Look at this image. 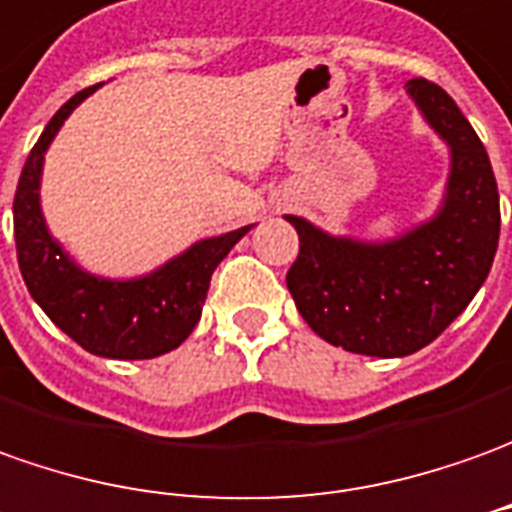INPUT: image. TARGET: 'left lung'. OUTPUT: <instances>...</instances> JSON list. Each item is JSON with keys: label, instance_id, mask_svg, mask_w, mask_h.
I'll use <instances>...</instances> for the list:
<instances>
[{"label": "left lung", "instance_id": "obj_1", "mask_svg": "<svg viewBox=\"0 0 512 512\" xmlns=\"http://www.w3.org/2000/svg\"><path fill=\"white\" fill-rule=\"evenodd\" d=\"M424 122L449 147V178L429 220L387 239L337 236L287 214L301 250L287 287L309 329L365 357H410L477 295L499 245V189L491 158L449 94L407 83Z\"/></svg>", "mask_w": 512, "mask_h": 512}]
</instances>
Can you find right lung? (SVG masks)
Returning a JSON list of instances; mask_svg holds the SVG:
<instances>
[{
	"label": "right lung",
	"mask_w": 512,
	"mask_h": 512,
	"mask_svg": "<svg viewBox=\"0 0 512 512\" xmlns=\"http://www.w3.org/2000/svg\"><path fill=\"white\" fill-rule=\"evenodd\" d=\"M91 86L63 105L35 142L21 169L13 200V234L24 284L47 317L105 359H153L167 354L192 334L200 320L211 273L253 225L200 239L169 262L136 278H105L74 262L52 236L41 211V172L49 144Z\"/></svg>",
	"instance_id": "right-lung-1"
}]
</instances>
